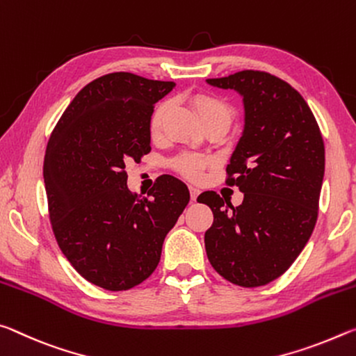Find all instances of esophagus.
<instances>
[{
    "label": "esophagus",
    "mask_w": 356,
    "mask_h": 356,
    "mask_svg": "<svg viewBox=\"0 0 356 356\" xmlns=\"http://www.w3.org/2000/svg\"><path fill=\"white\" fill-rule=\"evenodd\" d=\"M189 192H191V199L195 202V200H197V197H199V194H200V191L197 189V188H194V186H191V188H189Z\"/></svg>",
    "instance_id": "34e87169"
}]
</instances>
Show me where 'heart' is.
I'll return each instance as SVG.
<instances>
[{"label": "heart", "instance_id": "heart-1", "mask_svg": "<svg viewBox=\"0 0 356 356\" xmlns=\"http://www.w3.org/2000/svg\"><path fill=\"white\" fill-rule=\"evenodd\" d=\"M191 106L194 107L197 115L200 116L203 124H224L229 127L233 118V110L230 104L224 101L222 97L211 92H194L189 97ZM170 101H162L157 104L153 115L149 120V132L153 137H157L164 129L167 115L170 112ZM211 164V159L207 156L195 154V153H181L172 161V167L184 178L199 181L205 173V168Z\"/></svg>", "mask_w": 356, "mask_h": 356}]
</instances>
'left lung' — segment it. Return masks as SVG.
Returning a JSON list of instances; mask_svg holds the SVG:
<instances>
[{
  "label": "left lung",
  "instance_id": "left-lung-1",
  "mask_svg": "<svg viewBox=\"0 0 356 356\" xmlns=\"http://www.w3.org/2000/svg\"><path fill=\"white\" fill-rule=\"evenodd\" d=\"M244 99L246 124L227 165L225 184L244 194L232 207L213 191L197 202L213 211L205 233L211 266L241 287H260L289 270L312 235L325 172V145L307 102L264 71L208 79Z\"/></svg>",
  "mask_w": 356,
  "mask_h": 356
}]
</instances>
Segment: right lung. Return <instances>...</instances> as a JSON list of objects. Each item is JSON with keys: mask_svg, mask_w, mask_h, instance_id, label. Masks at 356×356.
I'll list each match as a JSON object with an SVG mask.
<instances>
[{"mask_svg": "<svg viewBox=\"0 0 356 356\" xmlns=\"http://www.w3.org/2000/svg\"><path fill=\"white\" fill-rule=\"evenodd\" d=\"M173 86L131 72L102 75L72 99L47 143L44 183L58 246L80 276L110 292L153 275L191 199L170 175L147 197L126 184V162L151 151L154 104Z\"/></svg>", "mask_w": 356, "mask_h": 356, "instance_id": "right-lung-1", "label": "right lung"}]
</instances>
